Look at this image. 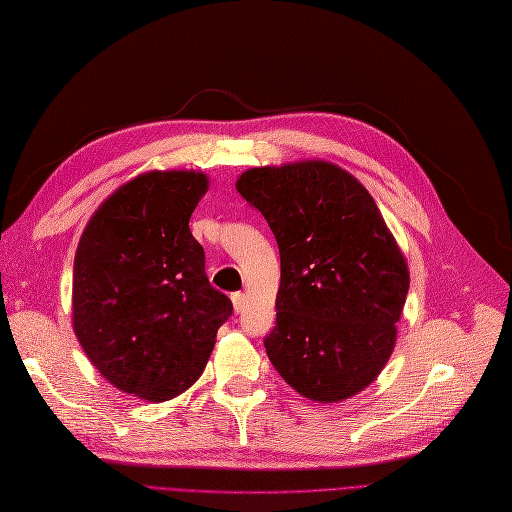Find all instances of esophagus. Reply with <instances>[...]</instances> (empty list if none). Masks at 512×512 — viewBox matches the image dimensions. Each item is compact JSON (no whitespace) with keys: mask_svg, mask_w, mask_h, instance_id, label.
Returning <instances> with one entry per match:
<instances>
[{"mask_svg":"<svg viewBox=\"0 0 512 512\" xmlns=\"http://www.w3.org/2000/svg\"><path fill=\"white\" fill-rule=\"evenodd\" d=\"M230 299H232V307H235V312H241V309L245 307V294L243 292H235Z\"/></svg>","mask_w":512,"mask_h":512,"instance_id":"1","label":"esophagus"}]
</instances>
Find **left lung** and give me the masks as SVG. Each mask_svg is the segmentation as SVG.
<instances>
[{
    "mask_svg": "<svg viewBox=\"0 0 512 512\" xmlns=\"http://www.w3.org/2000/svg\"><path fill=\"white\" fill-rule=\"evenodd\" d=\"M237 192L273 230L282 260L269 361L294 391L337 404L391 359L410 273L376 200L324 160L247 168Z\"/></svg>",
    "mask_w": 512,
    "mask_h": 512,
    "instance_id": "obj_1",
    "label": "left lung"
}]
</instances>
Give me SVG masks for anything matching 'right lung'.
<instances>
[{"mask_svg":"<svg viewBox=\"0 0 512 512\" xmlns=\"http://www.w3.org/2000/svg\"><path fill=\"white\" fill-rule=\"evenodd\" d=\"M209 190L196 170H149L91 215L72 277V329L115 389L168 401L200 378L232 303L205 273L190 215Z\"/></svg>","mask_w":512,"mask_h":512,"instance_id":"add662e5","label":"right lung"}]
</instances>
